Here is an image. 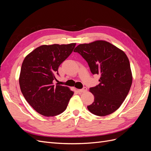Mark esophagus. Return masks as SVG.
Here are the masks:
<instances>
[{
    "mask_svg": "<svg viewBox=\"0 0 151 151\" xmlns=\"http://www.w3.org/2000/svg\"><path fill=\"white\" fill-rule=\"evenodd\" d=\"M87 91V88H86V87H84V88L83 89H79L78 91L79 93H84L86 92V91Z\"/></svg>",
    "mask_w": 151,
    "mask_h": 151,
    "instance_id": "esophagus-1",
    "label": "esophagus"
}]
</instances>
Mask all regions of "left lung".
Instances as JSON below:
<instances>
[{
  "mask_svg": "<svg viewBox=\"0 0 151 151\" xmlns=\"http://www.w3.org/2000/svg\"><path fill=\"white\" fill-rule=\"evenodd\" d=\"M88 62L91 73L99 74V84L91 88L94 96L88 110L97 116L115 112L124 101L132 83L129 60L125 52L106 41L80 44L74 50Z\"/></svg>",
  "mask_w": 151,
  "mask_h": 151,
  "instance_id": "8db88e82",
  "label": "left lung"
}]
</instances>
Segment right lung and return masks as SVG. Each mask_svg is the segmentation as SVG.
I'll return each instance as SVG.
<instances>
[{
	"label": "right lung",
	"mask_w": 151,
	"mask_h": 151,
	"mask_svg": "<svg viewBox=\"0 0 151 151\" xmlns=\"http://www.w3.org/2000/svg\"><path fill=\"white\" fill-rule=\"evenodd\" d=\"M76 43L42 45L27 55L22 63L19 83L24 98L36 111L53 116L65 110L74 92L56 84L58 67L70 55Z\"/></svg>",
	"instance_id": "right-lung-1"
}]
</instances>
